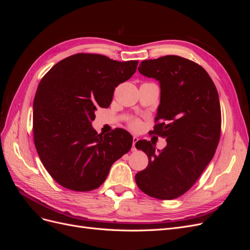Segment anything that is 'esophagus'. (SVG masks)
<instances>
[{"mask_svg":"<svg viewBox=\"0 0 250 250\" xmlns=\"http://www.w3.org/2000/svg\"><path fill=\"white\" fill-rule=\"evenodd\" d=\"M138 141H139L138 137H133V139H132V151H135V143H137Z\"/></svg>","mask_w":250,"mask_h":250,"instance_id":"34e87169","label":"esophagus"}]
</instances>
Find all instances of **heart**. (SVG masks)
<instances>
[{
    "label": "heart",
    "mask_w": 250,
    "mask_h": 250,
    "mask_svg": "<svg viewBox=\"0 0 250 250\" xmlns=\"http://www.w3.org/2000/svg\"><path fill=\"white\" fill-rule=\"evenodd\" d=\"M131 125H132L133 128H137L139 126V121H133Z\"/></svg>",
    "instance_id": "b5f03b06"
}]
</instances>
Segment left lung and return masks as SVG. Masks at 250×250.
<instances>
[{
	"label": "left lung",
	"instance_id": "obj_1",
	"mask_svg": "<svg viewBox=\"0 0 250 250\" xmlns=\"http://www.w3.org/2000/svg\"><path fill=\"white\" fill-rule=\"evenodd\" d=\"M139 72L160 82L161 103L154 130L167 146L155 152L152 141L135 147L148 156L135 183L157 199L177 198L190 190L213 158L221 133V109L217 88L207 71L176 55L144 60Z\"/></svg>",
	"mask_w": 250,
	"mask_h": 250
}]
</instances>
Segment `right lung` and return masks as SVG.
I'll list each match as a JSON object with an SVG mask.
<instances>
[{"label":"right lung","instance_id":"1","mask_svg":"<svg viewBox=\"0 0 250 250\" xmlns=\"http://www.w3.org/2000/svg\"><path fill=\"white\" fill-rule=\"evenodd\" d=\"M138 62L79 53L60 60L41 80L33 102L34 144L60 186L95 190L112 164L130 150L129 132L117 128L108 135L98 134L92 121L98 106H109L115 87L132 76Z\"/></svg>","mask_w":250,"mask_h":250}]
</instances>
